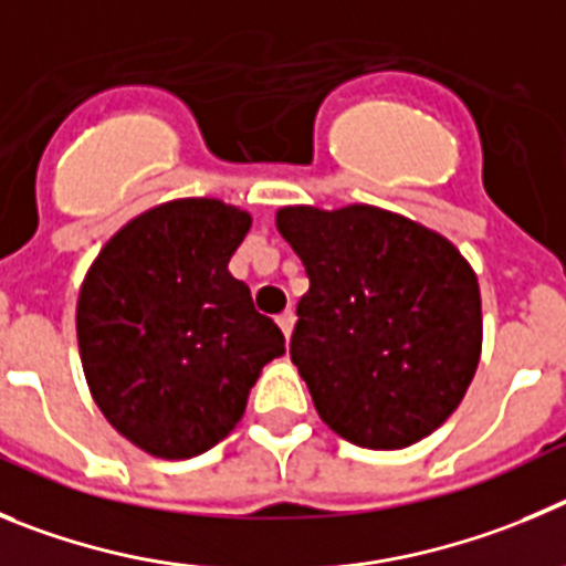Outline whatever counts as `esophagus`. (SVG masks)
I'll return each instance as SVG.
<instances>
[{
    "mask_svg": "<svg viewBox=\"0 0 566 566\" xmlns=\"http://www.w3.org/2000/svg\"><path fill=\"white\" fill-rule=\"evenodd\" d=\"M279 327H282V333H284V338H290V333H293V324H295V313L293 310H284L282 315H279Z\"/></svg>",
    "mask_w": 566,
    "mask_h": 566,
    "instance_id": "34e87169",
    "label": "esophagus"
}]
</instances>
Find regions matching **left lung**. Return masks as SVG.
Listing matches in <instances>:
<instances>
[{"instance_id": "8db88e82", "label": "left lung", "mask_w": 566, "mask_h": 566, "mask_svg": "<svg viewBox=\"0 0 566 566\" xmlns=\"http://www.w3.org/2000/svg\"><path fill=\"white\" fill-rule=\"evenodd\" d=\"M310 290L290 360L335 434L406 448L462 403L482 353L480 284L446 237L375 206L276 213Z\"/></svg>"}]
</instances>
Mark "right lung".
Segmentation results:
<instances>
[{
	"instance_id": "obj_1",
	"label": "right lung",
	"mask_w": 566,
	"mask_h": 566,
	"mask_svg": "<svg viewBox=\"0 0 566 566\" xmlns=\"http://www.w3.org/2000/svg\"><path fill=\"white\" fill-rule=\"evenodd\" d=\"M251 213L208 197L126 222L86 273L75 310L81 366L112 429L146 454L188 460L245 415L284 335L228 262Z\"/></svg>"
}]
</instances>
